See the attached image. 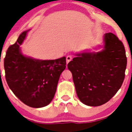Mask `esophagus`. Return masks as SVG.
Returning a JSON list of instances; mask_svg holds the SVG:
<instances>
[{
	"label": "esophagus",
	"mask_w": 132,
	"mask_h": 132,
	"mask_svg": "<svg viewBox=\"0 0 132 132\" xmlns=\"http://www.w3.org/2000/svg\"><path fill=\"white\" fill-rule=\"evenodd\" d=\"M72 59H73L72 55H68V56L66 57V63L68 64L69 62H70V61L72 60Z\"/></svg>",
	"instance_id": "1"
}]
</instances>
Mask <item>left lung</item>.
Here are the masks:
<instances>
[{"mask_svg":"<svg viewBox=\"0 0 132 132\" xmlns=\"http://www.w3.org/2000/svg\"><path fill=\"white\" fill-rule=\"evenodd\" d=\"M103 49L77 54L68 64L78 98L92 107L109 102L123 84L127 64L125 46L111 32L103 37Z\"/></svg>","mask_w":132,"mask_h":132,"instance_id":"1","label":"left lung"}]
</instances>
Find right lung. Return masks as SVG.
<instances>
[{
	"label": "right lung",
	"instance_id": "obj_1",
	"mask_svg": "<svg viewBox=\"0 0 132 132\" xmlns=\"http://www.w3.org/2000/svg\"><path fill=\"white\" fill-rule=\"evenodd\" d=\"M29 30L23 32L7 49L5 76L9 88L20 100L30 107L41 108L54 98L60 75L66 68V57L39 60L23 55L20 46Z\"/></svg>",
	"mask_w": 132,
	"mask_h": 132
}]
</instances>
